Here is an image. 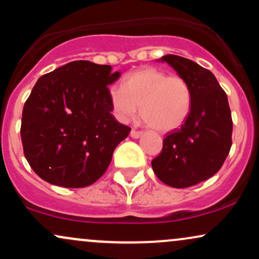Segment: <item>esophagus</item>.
Here are the masks:
<instances>
[{
	"label": "esophagus",
	"mask_w": 259,
	"mask_h": 259,
	"mask_svg": "<svg viewBox=\"0 0 259 259\" xmlns=\"http://www.w3.org/2000/svg\"><path fill=\"white\" fill-rule=\"evenodd\" d=\"M130 135H132V138H134V139H139V138H141L142 132H139V130L133 129L132 132H130Z\"/></svg>",
	"instance_id": "1"
}]
</instances>
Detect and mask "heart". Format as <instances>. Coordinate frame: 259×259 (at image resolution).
I'll list each match as a JSON object with an SVG mask.
<instances>
[{
  "instance_id": "obj_1",
  "label": "heart",
  "mask_w": 259,
  "mask_h": 259,
  "mask_svg": "<svg viewBox=\"0 0 259 259\" xmlns=\"http://www.w3.org/2000/svg\"><path fill=\"white\" fill-rule=\"evenodd\" d=\"M109 99L119 119H132L140 106L142 119L148 126L158 132H171L189 117L192 95L183 76L146 67L129 74L124 86H112Z\"/></svg>"
}]
</instances>
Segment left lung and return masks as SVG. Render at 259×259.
<instances>
[{
    "label": "left lung",
    "instance_id": "8db88e82",
    "mask_svg": "<svg viewBox=\"0 0 259 259\" xmlns=\"http://www.w3.org/2000/svg\"><path fill=\"white\" fill-rule=\"evenodd\" d=\"M159 61L186 80L192 102L185 123L168 133L162 152L151 164L162 183L184 189L209 179L222 168L231 147V112L212 72L180 56L167 55Z\"/></svg>",
    "mask_w": 259,
    "mask_h": 259
}]
</instances>
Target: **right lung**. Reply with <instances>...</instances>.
<instances>
[{"label": "right lung", "mask_w": 259, "mask_h": 259, "mask_svg": "<svg viewBox=\"0 0 259 259\" xmlns=\"http://www.w3.org/2000/svg\"><path fill=\"white\" fill-rule=\"evenodd\" d=\"M120 76L111 65L74 61L45 74L23 108V150L47 183L85 187L102 177L129 135L112 114L108 86Z\"/></svg>", "instance_id": "add662e5"}]
</instances>
